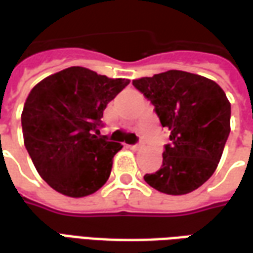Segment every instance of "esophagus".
I'll return each instance as SVG.
<instances>
[{
    "label": "esophagus",
    "instance_id": "34e87169",
    "mask_svg": "<svg viewBox=\"0 0 253 253\" xmlns=\"http://www.w3.org/2000/svg\"><path fill=\"white\" fill-rule=\"evenodd\" d=\"M141 148H142V146H141V143H137V145H130V149H132V150H139Z\"/></svg>",
    "mask_w": 253,
    "mask_h": 253
}]
</instances>
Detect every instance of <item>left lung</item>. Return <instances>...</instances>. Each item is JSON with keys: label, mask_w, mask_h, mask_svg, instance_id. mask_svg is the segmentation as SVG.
Returning a JSON list of instances; mask_svg holds the SVG:
<instances>
[{"label": "left lung", "mask_w": 253, "mask_h": 253, "mask_svg": "<svg viewBox=\"0 0 253 253\" xmlns=\"http://www.w3.org/2000/svg\"><path fill=\"white\" fill-rule=\"evenodd\" d=\"M170 131L163 165L145 181L168 195H184L206 183L230 132V103L212 80L181 70L132 80Z\"/></svg>", "instance_id": "left-lung-1"}]
</instances>
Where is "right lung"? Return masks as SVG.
Here are the masks:
<instances>
[{
    "mask_svg": "<svg viewBox=\"0 0 253 253\" xmlns=\"http://www.w3.org/2000/svg\"><path fill=\"white\" fill-rule=\"evenodd\" d=\"M130 80L72 66L36 84L25 100L24 145L38 173L70 198L93 194L110 177L123 146L100 134L103 111Z\"/></svg>",
    "mask_w": 253,
    "mask_h": 253,
    "instance_id": "obj_1",
    "label": "right lung"
}]
</instances>
